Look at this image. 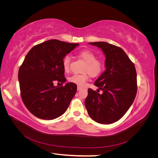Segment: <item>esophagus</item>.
Wrapping results in <instances>:
<instances>
[{
    "label": "esophagus",
    "mask_w": 158,
    "mask_h": 158,
    "mask_svg": "<svg viewBox=\"0 0 158 158\" xmlns=\"http://www.w3.org/2000/svg\"><path fill=\"white\" fill-rule=\"evenodd\" d=\"M82 89V88L80 87V86H78V88H77L78 90H80V89Z\"/></svg>",
    "instance_id": "1"
}]
</instances>
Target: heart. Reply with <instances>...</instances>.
Returning <instances> with one entry per match:
<instances>
[{
	"label": "heart",
	"mask_w": 158,
	"mask_h": 158,
	"mask_svg": "<svg viewBox=\"0 0 158 158\" xmlns=\"http://www.w3.org/2000/svg\"><path fill=\"white\" fill-rule=\"evenodd\" d=\"M78 56L85 64L84 66L83 74H75L69 77L71 83L78 85H83L89 78V74L92 77H96L102 73L103 63L102 60L97 59V56L93 52L89 50H84L79 52ZM62 65L65 73H69L70 69V58L69 55L65 56L62 60Z\"/></svg>",
	"instance_id": "b5f03b06"
}]
</instances>
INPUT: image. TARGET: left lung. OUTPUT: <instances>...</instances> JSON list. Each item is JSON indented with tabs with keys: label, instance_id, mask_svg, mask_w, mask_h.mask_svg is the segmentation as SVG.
Listing matches in <instances>:
<instances>
[{
	"label": "left lung",
	"instance_id": "1",
	"mask_svg": "<svg viewBox=\"0 0 158 158\" xmlns=\"http://www.w3.org/2000/svg\"><path fill=\"white\" fill-rule=\"evenodd\" d=\"M89 44L103 51L106 70L94 82L103 94L89 88L85 106L95 122L111 124L123 117L135 100L138 88L136 69L121 47L106 42Z\"/></svg>",
	"mask_w": 158,
	"mask_h": 158
}]
</instances>
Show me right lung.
<instances>
[{
	"mask_svg": "<svg viewBox=\"0 0 158 158\" xmlns=\"http://www.w3.org/2000/svg\"><path fill=\"white\" fill-rule=\"evenodd\" d=\"M78 44L56 40L46 41L33 47L18 71L20 95L26 108L33 115L52 120L62 115L69 107L77 85L66 82L62 60Z\"/></svg>",
	"mask_w": 158,
	"mask_h": 158,
	"instance_id": "add662e5",
	"label": "right lung"
}]
</instances>
